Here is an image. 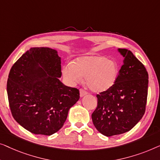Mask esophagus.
<instances>
[{"label": "esophagus", "mask_w": 160, "mask_h": 160, "mask_svg": "<svg viewBox=\"0 0 160 160\" xmlns=\"http://www.w3.org/2000/svg\"><path fill=\"white\" fill-rule=\"evenodd\" d=\"M87 94V92H85V91H83L82 89H80V97H83V96H85V95Z\"/></svg>", "instance_id": "obj_1"}]
</instances>
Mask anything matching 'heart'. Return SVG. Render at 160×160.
<instances>
[{"instance_id": "heart-1", "label": "heart", "mask_w": 160, "mask_h": 160, "mask_svg": "<svg viewBox=\"0 0 160 160\" xmlns=\"http://www.w3.org/2000/svg\"><path fill=\"white\" fill-rule=\"evenodd\" d=\"M120 69L114 61L103 56H85L76 58L63 67V77L69 85L80 82L85 77V82L95 93L104 92L113 86L118 80Z\"/></svg>"}]
</instances>
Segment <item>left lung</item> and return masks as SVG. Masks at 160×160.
<instances>
[{
	"instance_id": "1",
	"label": "left lung",
	"mask_w": 160,
	"mask_h": 160,
	"mask_svg": "<svg viewBox=\"0 0 160 160\" xmlns=\"http://www.w3.org/2000/svg\"><path fill=\"white\" fill-rule=\"evenodd\" d=\"M124 58L116 82L97 95L92 120L98 131L107 137L129 131L142 118L147 104L148 75L143 64L125 48H118Z\"/></svg>"
}]
</instances>
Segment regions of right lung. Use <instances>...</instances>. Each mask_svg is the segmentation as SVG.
Returning a JSON list of instances; mask_svg holds the SVG:
<instances>
[{
    "instance_id": "obj_1",
    "label": "right lung",
    "mask_w": 160,
    "mask_h": 160,
    "mask_svg": "<svg viewBox=\"0 0 160 160\" xmlns=\"http://www.w3.org/2000/svg\"><path fill=\"white\" fill-rule=\"evenodd\" d=\"M61 58L55 49L33 47L11 69L7 81L13 118L34 134L51 136L64 125L69 110L79 100V91L64 85Z\"/></svg>"
}]
</instances>
